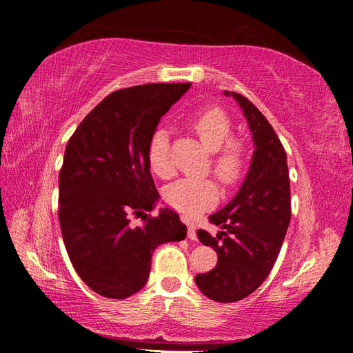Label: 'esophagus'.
<instances>
[{"label":"esophagus","mask_w":353,"mask_h":353,"mask_svg":"<svg viewBox=\"0 0 353 353\" xmlns=\"http://www.w3.org/2000/svg\"><path fill=\"white\" fill-rule=\"evenodd\" d=\"M182 221L188 225V238H190V240H196V238H198V236H196V225H194V223H191L188 218H182Z\"/></svg>","instance_id":"obj_1"}]
</instances>
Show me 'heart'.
Wrapping results in <instances>:
<instances>
[{
    "mask_svg": "<svg viewBox=\"0 0 353 353\" xmlns=\"http://www.w3.org/2000/svg\"><path fill=\"white\" fill-rule=\"evenodd\" d=\"M191 129L208 152L210 166L225 187L241 181L246 171V146L235 139L230 118L221 109H208L191 119ZM148 160L155 174L168 179L174 172L170 160V139L165 129H155L148 145ZM165 198L176 210L194 214L204 212L218 202L219 191L210 179H181L171 183Z\"/></svg>",
    "mask_w": 353,
    "mask_h": 353,
    "instance_id": "heart-1",
    "label": "heart"
}]
</instances>
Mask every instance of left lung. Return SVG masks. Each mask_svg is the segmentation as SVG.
<instances>
[{"label": "left lung", "instance_id": "obj_1", "mask_svg": "<svg viewBox=\"0 0 353 353\" xmlns=\"http://www.w3.org/2000/svg\"><path fill=\"white\" fill-rule=\"evenodd\" d=\"M236 99L246 117L255 151L246 179L223 210L208 216L219 225L216 236L198 230L204 246H212L218 263L196 276V285L212 301L236 302L248 297L270 276L291 219V191L286 152L276 130L248 98Z\"/></svg>", "mask_w": 353, "mask_h": 353}]
</instances>
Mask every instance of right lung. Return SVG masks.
Here are the masks:
<instances>
[{"label":"right lung","instance_id":"right-lung-1","mask_svg":"<svg viewBox=\"0 0 353 353\" xmlns=\"http://www.w3.org/2000/svg\"><path fill=\"white\" fill-rule=\"evenodd\" d=\"M191 83H145L113 92L82 119L59 174V223L76 272L99 296L126 299L146 285L154 249L187 236L179 214L151 212L159 199L148 145Z\"/></svg>","mask_w":353,"mask_h":353}]
</instances>
